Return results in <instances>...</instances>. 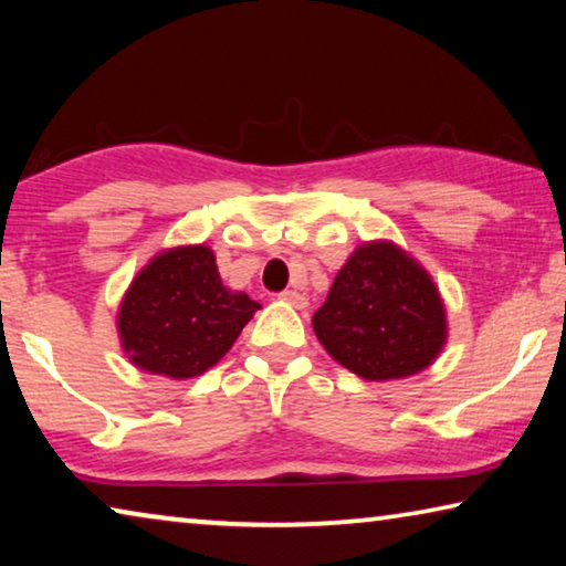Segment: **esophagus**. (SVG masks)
<instances>
[{
  "label": "esophagus",
  "mask_w": 566,
  "mask_h": 566,
  "mask_svg": "<svg viewBox=\"0 0 566 566\" xmlns=\"http://www.w3.org/2000/svg\"><path fill=\"white\" fill-rule=\"evenodd\" d=\"M277 298L291 303V306H295V308H306V303H308L306 295L298 293V291H283L281 295H277Z\"/></svg>",
  "instance_id": "obj_1"
}]
</instances>
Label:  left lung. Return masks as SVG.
<instances>
[{
	"label": "left lung",
	"instance_id": "8db88e82",
	"mask_svg": "<svg viewBox=\"0 0 566 566\" xmlns=\"http://www.w3.org/2000/svg\"><path fill=\"white\" fill-rule=\"evenodd\" d=\"M326 352L364 379L410 377L446 344V311L430 275L392 242L356 250L316 313Z\"/></svg>",
	"mask_w": 566,
	"mask_h": 566
}]
</instances>
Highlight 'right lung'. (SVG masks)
Segmentation results:
<instances>
[{"instance_id":"obj_1","label":"right lung","mask_w":566,"mask_h":566,"mask_svg":"<svg viewBox=\"0 0 566 566\" xmlns=\"http://www.w3.org/2000/svg\"><path fill=\"white\" fill-rule=\"evenodd\" d=\"M258 308L245 293L224 289L212 250L177 248L136 275L118 334L136 367L189 379L222 359Z\"/></svg>"}]
</instances>
